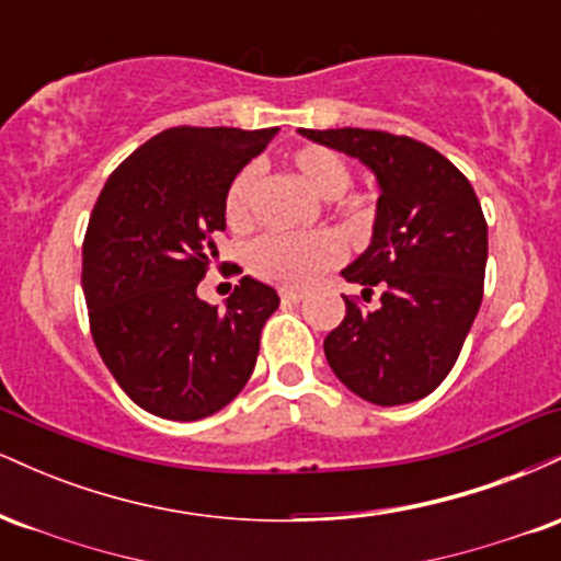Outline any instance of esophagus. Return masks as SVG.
I'll return each instance as SVG.
<instances>
[{
  "label": "esophagus",
  "instance_id": "34e87169",
  "mask_svg": "<svg viewBox=\"0 0 561 561\" xmlns=\"http://www.w3.org/2000/svg\"><path fill=\"white\" fill-rule=\"evenodd\" d=\"M279 298H282V302H300L302 298H306V295L300 293V289H279Z\"/></svg>",
  "mask_w": 561,
  "mask_h": 561
}]
</instances>
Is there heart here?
<instances>
[{"label": "heart", "instance_id": "obj_1", "mask_svg": "<svg viewBox=\"0 0 561 561\" xmlns=\"http://www.w3.org/2000/svg\"><path fill=\"white\" fill-rule=\"evenodd\" d=\"M287 160L302 182L321 197H340L351 186V163L332 147L300 145L289 152ZM259 179L255 165H244L229 182L224 195V214L229 227L242 229L250 224ZM340 261H343V244L330 231H311V234L268 231L250 242L244 253L250 274L276 287H308Z\"/></svg>", "mask_w": 561, "mask_h": 561}]
</instances>
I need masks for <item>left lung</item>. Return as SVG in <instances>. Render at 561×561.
Here are the masks:
<instances>
[{
	"label": "left lung",
	"mask_w": 561,
	"mask_h": 561,
	"mask_svg": "<svg viewBox=\"0 0 561 561\" xmlns=\"http://www.w3.org/2000/svg\"><path fill=\"white\" fill-rule=\"evenodd\" d=\"M300 134L362 160L382 190L371 244L343 272L366 302L379 289V306L366 311L343 295L345 319L327 334V362L364 401H420L454 369L480 311L488 261L480 199L424 141L351 126Z\"/></svg>",
	"instance_id": "1"
}]
</instances>
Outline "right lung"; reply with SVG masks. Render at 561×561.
<instances>
[{"label": "right lung", "instance_id": "add662e5", "mask_svg": "<svg viewBox=\"0 0 561 561\" xmlns=\"http://www.w3.org/2000/svg\"><path fill=\"white\" fill-rule=\"evenodd\" d=\"M276 128H165L111 173L83 234L89 330L134 403L173 422L216 414L240 396L279 295L242 276L218 311L197 298L234 173Z\"/></svg>", "mask_w": 561, "mask_h": 561}]
</instances>
